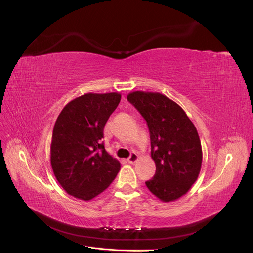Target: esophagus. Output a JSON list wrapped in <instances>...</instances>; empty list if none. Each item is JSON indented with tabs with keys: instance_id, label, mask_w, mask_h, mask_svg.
<instances>
[{
	"instance_id": "1",
	"label": "esophagus",
	"mask_w": 253,
	"mask_h": 253,
	"mask_svg": "<svg viewBox=\"0 0 253 253\" xmlns=\"http://www.w3.org/2000/svg\"><path fill=\"white\" fill-rule=\"evenodd\" d=\"M138 155H137V153H135V152H132L131 153V155H129V157L126 159L127 160V163L128 164H134V163H136L137 160H138Z\"/></svg>"
}]
</instances>
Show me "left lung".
I'll return each mask as SVG.
<instances>
[{
  "instance_id": "8db88e82",
  "label": "left lung",
  "mask_w": 253,
  "mask_h": 253,
  "mask_svg": "<svg viewBox=\"0 0 253 253\" xmlns=\"http://www.w3.org/2000/svg\"><path fill=\"white\" fill-rule=\"evenodd\" d=\"M127 100L147 121L150 131L156 172L145 185L160 201L178 200L201 172L203 151L195 126L177 103L160 93L133 91Z\"/></svg>"
}]
</instances>
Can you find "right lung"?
<instances>
[{
	"label": "right lung",
	"mask_w": 253,
	"mask_h": 253,
	"mask_svg": "<svg viewBox=\"0 0 253 253\" xmlns=\"http://www.w3.org/2000/svg\"><path fill=\"white\" fill-rule=\"evenodd\" d=\"M121 99L119 93H87L68 102L53 126L50 164L66 192L82 201L102 193L116 177L120 163L101 141L103 128Z\"/></svg>",
	"instance_id": "1"
}]
</instances>
